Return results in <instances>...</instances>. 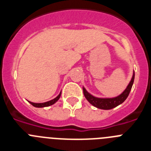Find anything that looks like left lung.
I'll use <instances>...</instances> for the list:
<instances>
[{"mask_svg": "<svg viewBox=\"0 0 151 151\" xmlns=\"http://www.w3.org/2000/svg\"><path fill=\"white\" fill-rule=\"evenodd\" d=\"M134 71H133L132 77L131 78V81L129 82V85L122 93H121L119 95L114 97H97L95 96L92 95L85 88L82 87L83 88V93L85 98L91 104L93 105L95 107L101 110H111L113 108L116 107L117 106L120 105L121 104L124 102L126 100V98L129 96V93L131 91V89L132 87L133 83H134Z\"/></svg>", "mask_w": 151, "mask_h": 151, "instance_id": "obj_1", "label": "left lung"}]
</instances>
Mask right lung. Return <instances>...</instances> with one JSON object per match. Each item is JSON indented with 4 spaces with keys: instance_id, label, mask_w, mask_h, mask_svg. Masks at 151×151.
<instances>
[{
    "instance_id": "right-lung-1",
    "label": "right lung",
    "mask_w": 151,
    "mask_h": 151,
    "mask_svg": "<svg viewBox=\"0 0 151 151\" xmlns=\"http://www.w3.org/2000/svg\"><path fill=\"white\" fill-rule=\"evenodd\" d=\"M61 96V91L60 92V94H58V96L54 98L53 100H50L49 101H47V102H44V103H33V102H31V101H29L30 103L31 104L34 106L35 107H38V108H41V107H46V106H51V105L54 104L56 102H57L58 100L60 99V97Z\"/></svg>"
}]
</instances>
